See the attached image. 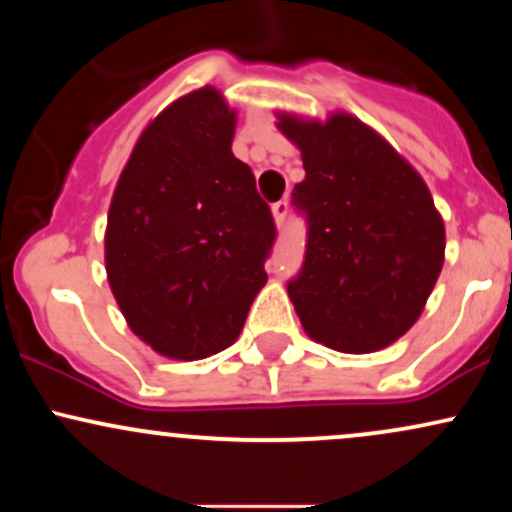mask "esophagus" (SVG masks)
Masks as SVG:
<instances>
[{"label": "esophagus", "instance_id": "1", "mask_svg": "<svg viewBox=\"0 0 512 512\" xmlns=\"http://www.w3.org/2000/svg\"><path fill=\"white\" fill-rule=\"evenodd\" d=\"M286 214H289V202H286V199H279V202L272 204V216H274L276 226H284Z\"/></svg>", "mask_w": 512, "mask_h": 512}]
</instances>
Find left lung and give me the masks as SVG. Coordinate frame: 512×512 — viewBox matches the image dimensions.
<instances>
[{"label": "left lung", "instance_id": "obj_1", "mask_svg": "<svg viewBox=\"0 0 512 512\" xmlns=\"http://www.w3.org/2000/svg\"><path fill=\"white\" fill-rule=\"evenodd\" d=\"M301 149L293 204L308 219L289 298L310 339L370 354L411 330L445 260V226L424 178L349 113L325 122L276 113Z\"/></svg>", "mask_w": 512, "mask_h": 512}]
</instances>
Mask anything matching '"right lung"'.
<instances>
[{
	"mask_svg": "<svg viewBox=\"0 0 512 512\" xmlns=\"http://www.w3.org/2000/svg\"><path fill=\"white\" fill-rule=\"evenodd\" d=\"M233 134L221 91L187 93L146 125L110 202V289L129 330L175 361L236 342L267 284L274 219Z\"/></svg>",
	"mask_w": 512,
	"mask_h": 512,
	"instance_id": "right-lung-1",
	"label": "right lung"
}]
</instances>
